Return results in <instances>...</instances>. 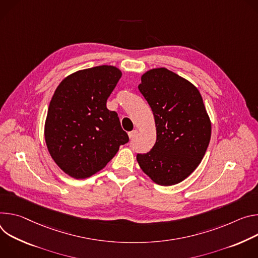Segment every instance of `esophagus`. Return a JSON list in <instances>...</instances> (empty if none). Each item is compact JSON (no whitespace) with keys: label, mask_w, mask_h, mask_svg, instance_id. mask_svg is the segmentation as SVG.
Instances as JSON below:
<instances>
[{"label":"esophagus","mask_w":258,"mask_h":258,"mask_svg":"<svg viewBox=\"0 0 258 258\" xmlns=\"http://www.w3.org/2000/svg\"><path fill=\"white\" fill-rule=\"evenodd\" d=\"M136 134H137V130H133V131H131V132L128 133L130 139H134V137L136 136Z\"/></svg>","instance_id":"34e87169"}]
</instances>
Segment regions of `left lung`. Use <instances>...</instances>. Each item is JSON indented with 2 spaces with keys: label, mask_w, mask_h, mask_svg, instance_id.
<instances>
[{
  "label": "left lung",
  "mask_w": 258,
  "mask_h": 258,
  "mask_svg": "<svg viewBox=\"0 0 258 258\" xmlns=\"http://www.w3.org/2000/svg\"><path fill=\"white\" fill-rule=\"evenodd\" d=\"M138 89L153 110L157 140L149 153L137 154V162L156 183H179L201 163L209 146L211 123L202 96L165 68L142 75Z\"/></svg>",
  "instance_id": "1"
}]
</instances>
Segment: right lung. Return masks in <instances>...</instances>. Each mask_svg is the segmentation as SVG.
<instances>
[{"label":"right lung","instance_id":"obj_1","mask_svg":"<svg viewBox=\"0 0 258 258\" xmlns=\"http://www.w3.org/2000/svg\"><path fill=\"white\" fill-rule=\"evenodd\" d=\"M121 77L111 66L79 71L53 94L45 123L46 145L54 162L74 178L98 172L129 141L118 113L106 107Z\"/></svg>","mask_w":258,"mask_h":258}]
</instances>
